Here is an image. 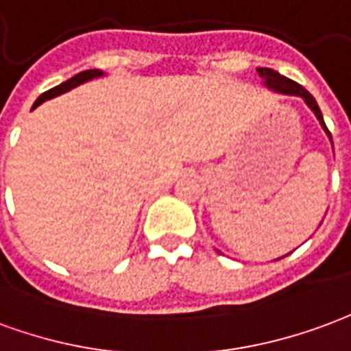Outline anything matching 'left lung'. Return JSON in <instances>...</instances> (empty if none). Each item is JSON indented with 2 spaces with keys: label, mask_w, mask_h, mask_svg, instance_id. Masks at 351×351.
Returning <instances> with one entry per match:
<instances>
[{
  "label": "left lung",
  "mask_w": 351,
  "mask_h": 351,
  "mask_svg": "<svg viewBox=\"0 0 351 351\" xmlns=\"http://www.w3.org/2000/svg\"><path fill=\"white\" fill-rule=\"evenodd\" d=\"M258 74H260V78H263V84L267 86V88L275 89V91H278V93H284V95H298V97H303L305 99V102L311 106V110L316 114V117H318V121L322 123V127L326 129V132L329 134V138H331V132H329V129L326 127V123H324V117H322V112H319V106L316 104V99L312 97L308 91H306L303 86H299L298 82L290 80V78H286V76H282V74H278L277 71H273V69H267V67H260L258 69Z\"/></svg>",
  "instance_id": "1"
}]
</instances>
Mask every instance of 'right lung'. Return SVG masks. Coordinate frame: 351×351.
Here are the masks:
<instances>
[{"mask_svg": "<svg viewBox=\"0 0 351 351\" xmlns=\"http://www.w3.org/2000/svg\"><path fill=\"white\" fill-rule=\"evenodd\" d=\"M97 76H102V71H99V69H89V71H82V73H78L76 76H73V78H69L67 82H63V84H60V86H56V88L45 91V93L40 95L39 99L35 101L33 108H37L40 102H45V101H48V99H52V97H58V95L65 93V91H69V89L76 88V86H80V84L91 80V78H97Z\"/></svg>", "mask_w": 351, "mask_h": 351, "instance_id": "obj_1", "label": "right lung"}]
</instances>
